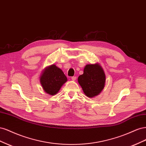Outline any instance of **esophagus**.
<instances>
[{
	"mask_svg": "<svg viewBox=\"0 0 146 146\" xmlns=\"http://www.w3.org/2000/svg\"><path fill=\"white\" fill-rule=\"evenodd\" d=\"M76 78H76V77H75V76H74V77H71V79H72V81H75V80H76Z\"/></svg>",
	"mask_w": 146,
	"mask_h": 146,
	"instance_id": "34e87169",
	"label": "esophagus"
}]
</instances>
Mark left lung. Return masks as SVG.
<instances>
[{"mask_svg":"<svg viewBox=\"0 0 146 146\" xmlns=\"http://www.w3.org/2000/svg\"><path fill=\"white\" fill-rule=\"evenodd\" d=\"M105 72L99 63L86 65L83 74L78 77V82L84 94L90 98L100 93L105 87Z\"/></svg>","mask_w":146,"mask_h":146,"instance_id":"left-lung-1","label":"left lung"}]
</instances>
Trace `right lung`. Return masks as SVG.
<instances>
[{
    "mask_svg": "<svg viewBox=\"0 0 146 146\" xmlns=\"http://www.w3.org/2000/svg\"><path fill=\"white\" fill-rule=\"evenodd\" d=\"M39 78L43 90L50 96L58 93L61 87L68 80L62 70L55 64L46 67L43 70Z\"/></svg>",
    "mask_w": 146,
    "mask_h": 146,
    "instance_id": "add662e5",
    "label": "right lung"
}]
</instances>
